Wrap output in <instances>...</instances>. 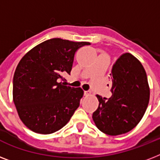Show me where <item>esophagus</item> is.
Segmentation results:
<instances>
[{
  "label": "esophagus",
  "instance_id": "obj_1",
  "mask_svg": "<svg viewBox=\"0 0 160 160\" xmlns=\"http://www.w3.org/2000/svg\"><path fill=\"white\" fill-rule=\"evenodd\" d=\"M90 94H91V91H90V90H85V95H86V96L90 95Z\"/></svg>",
  "mask_w": 160,
  "mask_h": 160
}]
</instances>
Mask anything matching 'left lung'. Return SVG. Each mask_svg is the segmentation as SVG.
<instances>
[{
	"mask_svg": "<svg viewBox=\"0 0 160 160\" xmlns=\"http://www.w3.org/2000/svg\"><path fill=\"white\" fill-rule=\"evenodd\" d=\"M112 96L96 95L99 107L92 118L100 131L109 135L125 134L144 116L149 100V86L143 65L130 53H124L112 68Z\"/></svg>",
	"mask_w": 160,
	"mask_h": 160,
	"instance_id": "obj_1",
	"label": "left lung"
}]
</instances>
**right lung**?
I'll return each mask as SVG.
<instances>
[{
    "label": "right lung",
    "mask_w": 160,
    "mask_h": 160,
    "mask_svg": "<svg viewBox=\"0 0 160 160\" xmlns=\"http://www.w3.org/2000/svg\"><path fill=\"white\" fill-rule=\"evenodd\" d=\"M89 42L60 38L44 41L20 60L13 78V101L20 119L28 129L52 134L70 121L84 91L65 85L75 52Z\"/></svg>",
    "instance_id": "add662e5"
}]
</instances>
